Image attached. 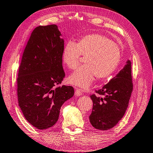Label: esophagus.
Masks as SVG:
<instances>
[{
  "label": "esophagus",
  "mask_w": 153,
  "mask_h": 153,
  "mask_svg": "<svg viewBox=\"0 0 153 153\" xmlns=\"http://www.w3.org/2000/svg\"><path fill=\"white\" fill-rule=\"evenodd\" d=\"M75 95L76 96H81L82 95V90L79 88H75Z\"/></svg>",
  "instance_id": "esophagus-1"
}]
</instances>
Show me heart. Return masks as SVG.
<instances>
[{
	"label": "heart",
	"mask_w": 153,
	"mask_h": 153,
	"mask_svg": "<svg viewBox=\"0 0 153 153\" xmlns=\"http://www.w3.org/2000/svg\"><path fill=\"white\" fill-rule=\"evenodd\" d=\"M82 55L85 65L80 66L68 77L71 85L82 88L90 86L95 77L103 80L114 74L121 60L119 45L108 37L93 33L82 37L77 43L69 42L65 46L62 60L66 66L75 70Z\"/></svg>",
	"instance_id": "obj_1"
}]
</instances>
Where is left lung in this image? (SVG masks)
<instances>
[{"mask_svg":"<svg viewBox=\"0 0 153 153\" xmlns=\"http://www.w3.org/2000/svg\"><path fill=\"white\" fill-rule=\"evenodd\" d=\"M122 70L102 89L90 95L93 109L90 123L100 130H108L114 127L124 116L133 91L130 60Z\"/></svg>","mask_w":153,"mask_h":153,"instance_id":"8db88e82","label":"left lung"}]
</instances>
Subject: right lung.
<instances>
[{
	"label": "right lung",
	"instance_id": "add662e5",
	"mask_svg": "<svg viewBox=\"0 0 153 153\" xmlns=\"http://www.w3.org/2000/svg\"><path fill=\"white\" fill-rule=\"evenodd\" d=\"M56 25L38 26L32 31L19 65L18 104L25 118L38 129L58 121L62 105L74 95L71 86L57 85L65 77L64 40Z\"/></svg>",
	"mask_w": 153,
	"mask_h": 153
}]
</instances>
